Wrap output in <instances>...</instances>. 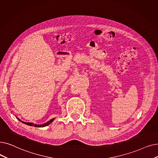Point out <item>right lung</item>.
<instances>
[{
	"label": "right lung",
	"instance_id": "1",
	"mask_svg": "<svg viewBox=\"0 0 158 158\" xmlns=\"http://www.w3.org/2000/svg\"><path fill=\"white\" fill-rule=\"evenodd\" d=\"M18 119V118H17ZM19 121H20L19 119H18ZM55 119L53 118V119H52L51 120H50L49 121H48L47 123H44V124H43V125H35V124H33V123H25V122H23V121H20L21 122H23V123H24V124H26V125H30V126H33V127H46V126H47V125H50V123L54 120Z\"/></svg>",
	"mask_w": 158,
	"mask_h": 158
}]
</instances>
